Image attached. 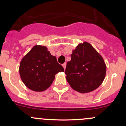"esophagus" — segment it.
<instances>
[{"instance_id":"34e87169","label":"esophagus","mask_w":126,"mask_h":126,"mask_svg":"<svg viewBox=\"0 0 126 126\" xmlns=\"http://www.w3.org/2000/svg\"><path fill=\"white\" fill-rule=\"evenodd\" d=\"M62 66H63V68H64V69H66V63H63V64H62Z\"/></svg>"}]
</instances>
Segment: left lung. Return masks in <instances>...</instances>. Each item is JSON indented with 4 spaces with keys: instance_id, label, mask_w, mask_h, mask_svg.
I'll list each match as a JSON object with an SVG mask.
<instances>
[{
    "instance_id": "left-lung-1",
    "label": "left lung",
    "mask_w": 126,
    "mask_h": 126,
    "mask_svg": "<svg viewBox=\"0 0 126 126\" xmlns=\"http://www.w3.org/2000/svg\"><path fill=\"white\" fill-rule=\"evenodd\" d=\"M71 57L65 74L72 89L87 93L102 84L106 74V65L102 56L90 43L83 42L79 44Z\"/></svg>"
}]
</instances>
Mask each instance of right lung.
<instances>
[{
    "label": "right lung",
    "instance_id": "obj_1",
    "mask_svg": "<svg viewBox=\"0 0 126 126\" xmlns=\"http://www.w3.org/2000/svg\"><path fill=\"white\" fill-rule=\"evenodd\" d=\"M55 56L46 46L36 45L21 60L19 65L21 79L27 87L34 91H43L55 79L56 74L64 72Z\"/></svg>",
    "mask_w": 126,
    "mask_h": 126
}]
</instances>
